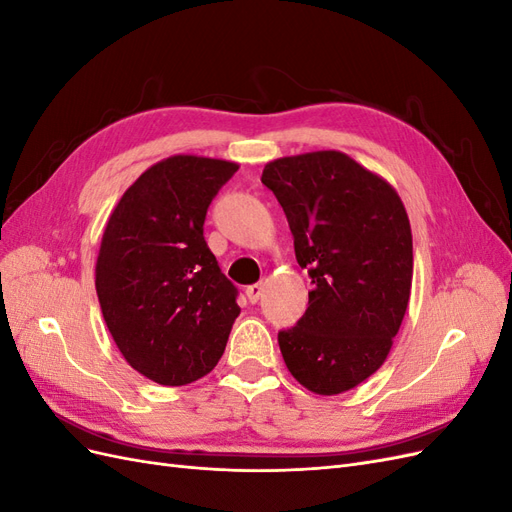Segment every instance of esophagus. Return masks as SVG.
I'll use <instances>...</instances> for the list:
<instances>
[{
	"label": "esophagus",
	"instance_id": "34e87169",
	"mask_svg": "<svg viewBox=\"0 0 512 512\" xmlns=\"http://www.w3.org/2000/svg\"><path fill=\"white\" fill-rule=\"evenodd\" d=\"M262 290H265V284H262V282L245 288V294H247V299H250V303H256L262 297Z\"/></svg>",
	"mask_w": 512,
	"mask_h": 512
}]
</instances>
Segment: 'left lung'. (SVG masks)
<instances>
[{"instance_id":"1","label":"left lung","mask_w":512,"mask_h":512,"mask_svg":"<svg viewBox=\"0 0 512 512\" xmlns=\"http://www.w3.org/2000/svg\"><path fill=\"white\" fill-rule=\"evenodd\" d=\"M262 183L314 284L297 327L277 335L284 363L307 391L346 393L382 367L406 316L414 267L406 207L389 181L335 149L277 158Z\"/></svg>"}]
</instances>
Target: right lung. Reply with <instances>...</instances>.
I'll return each instance as SVG.
<instances>
[{
  "instance_id": "add662e5",
  "label": "right lung",
  "mask_w": 512,
  "mask_h": 512,
  "mask_svg": "<svg viewBox=\"0 0 512 512\" xmlns=\"http://www.w3.org/2000/svg\"><path fill=\"white\" fill-rule=\"evenodd\" d=\"M239 164L170 156L123 192L96 260L102 316L132 369L164 386H183L222 359L241 314L203 237L213 196Z\"/></svg>"
}]
</instances>
